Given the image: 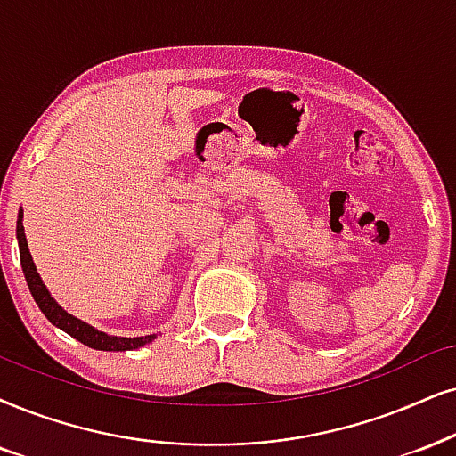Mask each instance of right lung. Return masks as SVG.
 Here are the masks:
<instances>
[{"label": "right lung", "instance_id": "obj_1", "mask_svg": "<svg viewBox=\"0 0 456 456\" xmlns=\"http://www.w3.org/2000/svg\"><path fill=\"white\" fill-rule=\"evenodd\" d=\"M16 240H19L20 265H22V273H25L28 290H31V295L36 298L37 307L42 309V314L56 328H61V330L71 334L75 341L88 345V347L99 349V351H132L153 341L155 334H147V337H115V334L102 332L99 328L86 324V322L75 318V315L62 309L61 305L52 298L48 288H45L42 278H39L31 252H28L25 227H22V208L19 210V221H16Z\"/></svg>", "mask_w": 456, "mask_h": 456}]
</instances>
